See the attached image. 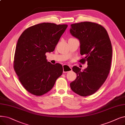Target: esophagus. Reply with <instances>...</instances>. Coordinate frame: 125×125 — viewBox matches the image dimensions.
Returning a JSON list of instances; mask_svg holds the SVG:
<instances>
[{"mask_svg": "<svg viewBox=\"0 0 125 125\" xmlns=\"http://www.w3.org/2000/svg\"><path fill=\"white\" fill-rule=\"evenodd\" d=\"M63 70L64 73H68V72L72 71V68L68 65L64 64L63 65Z\"/></svg>", "mask_w": 125, "mask_h": 125, "instance_id": "34e87169", "label": "esophagus"}]
</instances>
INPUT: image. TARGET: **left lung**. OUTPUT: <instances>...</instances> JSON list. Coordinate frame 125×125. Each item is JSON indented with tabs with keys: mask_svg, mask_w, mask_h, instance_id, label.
Instances as JSON below:
<instances>
[{
	"mask_svg": "<svg viewBox=\"0 0 125 125\" xmlns=\"http://www.w3.org/2000/svg\"><path fill=\"white\" fill-rule=\"evenodd\" d=\"M70 32L80 42V53L84 57L80 62L87 61L88 65L83 71L73 67L77 77L70 88L81 96L91 95L101 87L109 73L113 53L110 38L103 26L90 22L71 24Z\"/></svg>",
	"mask_w": 125,
	"mask_h": 125,
	"instance_id": "1",
	"label": "left lung"
}]
</instances>
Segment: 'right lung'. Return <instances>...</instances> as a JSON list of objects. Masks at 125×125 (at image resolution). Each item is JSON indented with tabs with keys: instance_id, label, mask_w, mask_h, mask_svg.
Instances as JSON below:
<instances>
[{
	"instance_id": "add662e5",
	"label": "right lung",
	"mask_w": 125,
	"mask_h": 125,
	"mask_svg": "<svg viewBox=\"0 0 125 125\" xmlns=\"http://www.w3.org/2000/svg\"><path fill=\"white\" fill-rule=\"evenodd\" d=\"M67 26L38 24L26 29L18 39L14 68L20 82L30 93L36 96L47 93L62 75V65L48 62L45 53L54 51Z\"/></svg>"
}]
</instances>
